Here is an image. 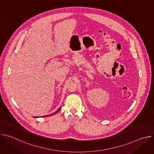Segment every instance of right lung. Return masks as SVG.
Listing matches in <instances>:
<instances>
[{
  "mask_svg": "<svg viewBox=\"0 0 154 154\" xmlns=\"http://www.w3.org/2000/svg\"><path fill=\"white\" fill-rule=\"evenodd\" d=\"M60 108H59V109H58V110H57V112H55V113H53V114H52V115H54V114H55V113H57V112H58V111H59V110H60ZM50 116V115H47V116H42V117H46V116ZM36 118H38V117H37V116H36Z\"/></svg>",
  "mask_w": 154,
  "mask_h": 154,
  "instance_id": "add662e5",
  "label": "right lung"
}]
</instances>
